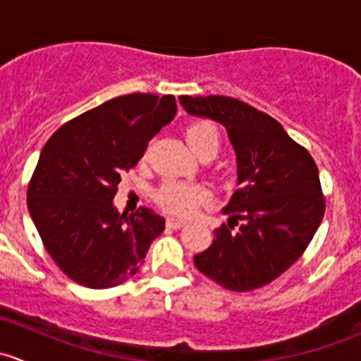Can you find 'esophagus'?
<instances>
[{
	"mask_svg": "<svg viewBox=\"0 0 361 361\" xmlns=\"http://www.w3.org/2000/svg\"><path fill=\"white\" fill-rule=\"evenodd\" d=\"M166 225H167V227H169V228H174V231H176V228L183 227L185 221H183V220H178V218H167Z\"/></svg>",
	"mask_w": 361,
	"mask_h": 361,
	"instance_id": "34e87169",
	"label": "esophagus"
}]
</instances>
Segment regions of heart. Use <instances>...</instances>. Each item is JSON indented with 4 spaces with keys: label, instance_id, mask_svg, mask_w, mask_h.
Here are the masks:
<instances>
[{
    "label": "heart",
    "instance_id": "obj_1",
    "mask_svg": "<svg viewBox=\"0 0 361 361\" xmlns=\"http://www.w3.org/2000/svg\"><path fill=\"white\" fill-rule=\"evenodd\" d=\"M187 141L197 157L220 150V130L211 122H197L187 129ZM157 204L166 213L176 216H192L207 199L206 190L194 183L169 181L157 190Z\"/></svg>",
    "mask_w": 361,
    "mask_h": 361
}]
</instances>
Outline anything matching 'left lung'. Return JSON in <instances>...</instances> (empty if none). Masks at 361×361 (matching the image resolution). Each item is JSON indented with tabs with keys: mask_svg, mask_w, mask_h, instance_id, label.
Masks as SVG:
<instances>
[{
	"mask_svg": "<svg viewBox=\"0 0 361 361\" xmlns=\"http://www.w3.org/2000/svg\"><path fill=\"white\" fill-rule=\"evenodd\" d=\"M192 116L227 129L238 190L224 207L227 225L194 257L204 276L232 292L274 281L302 257L325 214L318 167L281 123L234 97L180 96Z\"/></svg>",
	"mask_w": 361,
	"mask_h": 361,
	"instance_id": "1",
	"label": "left lung"
}]
</instances>
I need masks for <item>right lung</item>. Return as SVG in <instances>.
<instances>
[{
	"instance_id": "1",
	"label": "right lung",
	"mask_w": 361,
	"mask_h": 361,
	"mask_svg": "<svg viewBox=\"0 0 361 361\" xmlns=\"http://www.w3.org/2000/svg\"><path fill=\"white\" fill-rule=\"evenodd\" d=\"M174 115V96H120L64 123L43 147L27 209L45 250L78 285H122L164 232L166 221L150 207L127 216L113 197L120 174L136 166Z\"/></svg>"
}]
</instances>
